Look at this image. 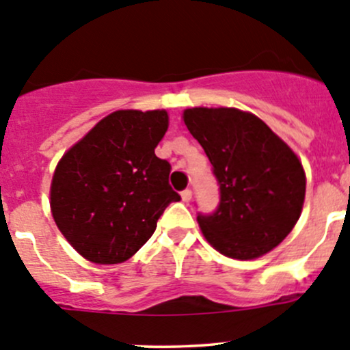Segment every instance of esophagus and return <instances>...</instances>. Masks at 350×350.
<instances>
[{
    "label": "esophagus",
    "mask_w": 350,
    "mask_h": 350,
    "mask_svg": "<svg viewBox=\"0 0 350 350\" xmlns=\"http://www.w3.org/2000/svg\"><path fill=\"white\" fill-rule=\"evenodd\" d=\"M191 196H193V191H191V189L186 188L185 191H181V198H183V201H189V200H191Z\"/></svg>",
    "instance_id": "esophagus-1"
}]
</instances>
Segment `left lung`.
<instances>
[{"mask_svg":"<svg viewBox=\"0 0 350 350\" xmlns=\"http://www.w3.org/2000/svg\"><path fill=\"white\" fill-rule=\"evenodd\" d=\"M189 133L220 186L213 213H198L206 241L224 256L256 259L298 221L306 179L295 152L256 115L237 108H189Z\"/></svg>","mask_w":350,"mask_h":350,"instance_id":"8db88e82","label":"left lung"}]
</instances>
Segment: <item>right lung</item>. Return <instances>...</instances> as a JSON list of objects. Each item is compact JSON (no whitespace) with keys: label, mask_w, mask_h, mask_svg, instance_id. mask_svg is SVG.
Returning a JSON list of instances; mask_svg holds the SVG:
<instances>
[{"label":"right lung","mask_w":350,"mask_h":350,"mask_svg":"<svg viewBox=\"0 0 350 350\" xmlns=\"http://www.w3.org/2000/svg\"><path fill=\"white\" fill-rule=\"evenodd\" d=\"M164 109H120L105 116L57 164L51 208L59 230L88 260L118 264L152 237L181 196L171 164L155 155L167 130Z\"/></svg>","instance_id":"right-lung-1"}]
</instances>
